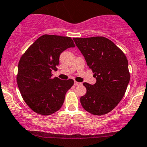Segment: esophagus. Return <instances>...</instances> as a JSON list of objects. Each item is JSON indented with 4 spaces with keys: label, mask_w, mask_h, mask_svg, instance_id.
<instances>
[{
    "label": "esophagus",
    "mask_w": 147,
    "mask_h": 147,
    "mask_svg": "<svg viewBox=\"0 0 147 147\" xmlns=\"http://www.w3.org/2000/svg\"><path fill=\"white\" fill-rule=\"evenodd\" d=\"M82 83H79V82H77V81H75V83H74V85H75V86H77V85H81Z\"/></svg>",
    "instance_id": "1"
}]
</instances>
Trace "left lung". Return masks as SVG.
I'll return each mask as SVG.
<instances>
[{"label":"left lung","mask_w":147,"mask_h":147,"mask_svg":"<svg viewBox=\"0 0 147 147\" xmlns=\"http://www.w3.org/2000/svg\"><path fill=\"white\" fill-rule=\"evenodd\" d=\"M73 40L96 79L94 85L83 83L87 92L80 98L81 105L91 114H107L119 103L129 82L127 57L114 42L105 37Z\"/></svg>","instance_id":"left-lung-1"}]
</instances>
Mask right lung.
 Instances as JSON below:
<instances>
[{"label":"right lung","instance_id":"right-lung-1","mask_svg":"<svg viewBox=\"0 0 147 147\" xmlns=\"http://www.w3.org/2000/svg\"><path fill=\"white\" fill-rule=\"evenodd\" d=\"M74 47L70 37L44 34L22 55L17 83L24 100L35 113L49 115L62 107L74 81L52 79L51 71L57 70L61 53Z\"/></svg>","mask_w":147,"mask_h":147}]
</instances>
